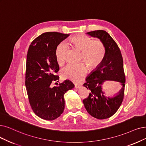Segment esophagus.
I'll list each match as a JSON object with an SVG mask.
<instances>
[{
  "label": "esophagus",
  "mask_w": 146,
  "mask_h": 146,
  "mask_svg": "<svg viewBox=\"0 0 146 146\" xmlns=\"http://www.w3.org/2000/svg\"><path fill=\"white\" fill-rule=\"evenodd\" d=\"M75 85V88H76V89H78V88H80V87H81V84H74Z\"/></svg>",
  "instance_id": "1"
}]
</instances>
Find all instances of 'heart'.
<instances>
[{
	"instance_id": "1",
	"label": "heart",
	"mask_w": 146,
	"mask_h": 146,
	"mask_svg": "<svg viewBox=\"0 0 146 146\" xmlns=\"http://www.w3.org/2000/svg\"><path fill=\"white\" fill-rule=\"evenodd\" d=\"M70 41L75 48L81 51L80 59L84 60L90 68H95L102 61L105 55V46L101 40H92L89 37L80 35L71 38ZM68 50V45L65 41L61 42L57 45L56 57L59 65L65 62ZM87 73V67L83 62L77 64L69 63L61 71L64 78L71 80L74 82H78Z\"/></svg>"
}]
</instances>
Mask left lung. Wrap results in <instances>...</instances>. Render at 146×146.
Wrapping results in <instances>:
<instances>
[{"label":"left lung","mask_w":146,"mask_h":146,"mask_svg":"<svg viewBox=\"0 0 146 146\" xmlns=\"http://www.w3.org/2000/svg\"><path fill=\"white\" fill-rule=\"evenodd\" d=\"M87 34L103 42L105 55L101 63L86 79V83L83 86L90 92L83 102L87 111L92 117L107 119L117 112L123 100L125 75L123 57L117 44L106 31H95ZM106 80H114L121 87L119 92L113 97L104 95L102 84Z\"/></svg>","instance_id":"1"}]
</instances>
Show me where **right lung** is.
<instances>
[{
	"mask_svg": "<svg viewBox=\"0 0 146 146\" xmlns=\"http://www.w3.org/2000/svg\"><path fill=\"white\" fill-rule=\"evenodd\" d=\"M69 34L45 32L32 42L27 54L25 85L31 108L40 118L53 120L62 114L65 108L64 94L74 87L66 80L52 87L53 81L59 79L56 50Z\"/></svg>",
	"mask_w": 146,
	"mask_h": 146,
	"instance_id": "obj_1",
	"label": "right lung"
}]
</instances>
